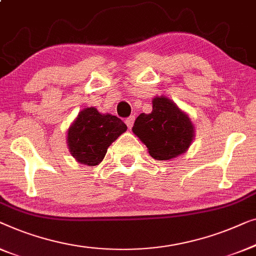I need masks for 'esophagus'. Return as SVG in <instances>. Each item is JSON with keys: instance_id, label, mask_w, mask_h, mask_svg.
Instances as JSON below:
<instances>
[{"instance_id": "34e87169", "label": "esophagus", "mask_w": 256, "mask_h": 256, "mask_svg": "<svg viewBox=\"0 0 256 256\" xmlns=\"http://www.w3.org/2000/svg\"><path fill=\"white\" fill-rule=\"evenodd\" d=\"M134 120H136V117H134V116H130L128 118H126V120H125V123H126L128 128H132L133 124H134Z\"/></svg>"}]
</instances>
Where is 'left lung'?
I'll return each mask as SVG.
<instances>
[{
    "instance_id": "1",
    "label": "left lung",
    "mask_w": 256,
    "mask_h": 256,
    "mask_svg": "<svg viewBox=\"0 0 256 256\" xmlns=\"http://www.w3.org/2000/svg\"><path fill=\"white\" fill-rule=\"evenodd\" d=\"M150 114H140L132 131L156 160H170L189 148L195 128L188 114L166 96L152 100Z\"/></svg>"
}]
</instances>
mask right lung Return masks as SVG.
Masks as SVG:
<instances>
[{
	"instance_id": "obj_1",
	"label": "right lung",
	"mask_w": 256,
	"mask_h": 256,
	"mask_svg": "<svg viewBox=\"0 0 256 256\" xmlns=\"http://www.w3.org/2000/svg\"><path fill=\"white\" fill-rule=\"evenodd\" d=\"M124 122L112 114H102L96 108H86L68 128V148L78 162L97 166L108 147L126 131Z\"/></svg>"
}]
</instances>
